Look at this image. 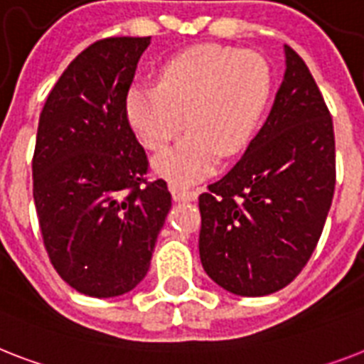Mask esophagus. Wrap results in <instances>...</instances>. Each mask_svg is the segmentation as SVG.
I'll return each instance as SVG.
<instances>
[{"label":"esophagus","mask_w":364,"mask_h":364,"mask_svg":"<svg viewBox=\"0 0 364 364\" xmlns=\"http://www.w3.org/2000/svg\"><path fill=\"white\" fill-rule=\"evenodd\" d=\"M170 191H172V196L176 202H194V200L198 198L196 191H191V188H185V187H177V185H172Z\"/></svg>","instance_id":"obj_1"}]
</instances>
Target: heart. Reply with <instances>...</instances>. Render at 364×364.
I'll return each mask as SVG.
<instances>
[{
    "label": "heart",
    "instance_id": "1",
    "mask_svg": "<svg viewBox=\"0 0 364 364\" xmlns=\"http://www.w3.org/2000/svg\"><path fill=\"white\" fill-rule=\"evenodd\" d=\"M271 97V69L243 50L203 44L162 65L159 84H134L125 112L146 147L159 151L185 127L188 134L155 159V170L176 185L211 176L226 156L243 151Z\"/></svg>",
    "mask_w": 364,
    "mask_h": 364
}]
</instances>
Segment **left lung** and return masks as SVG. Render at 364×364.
<instances>
[{"mask_svg": "<svg viewBox=\"0 0 364 364\" xmlns=\"http://www.w3.org/2000/svg\"><path fill=\"white\" fill-rule=\"evenodd\" d=\"M267 121L241 161L200 194V259L220 288L262 297L303 271L335 194V132L305 61L286 44Z\"/></svg>", "mask_w": 364, "mask_h": 364, "instance_id": "obj_1", "label": "left lung"}]
</instances>
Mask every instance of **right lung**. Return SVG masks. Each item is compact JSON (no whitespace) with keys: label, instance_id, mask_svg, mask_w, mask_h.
<instances>
[{"label":"right lung","instance_id":"right-lung-1","mask_svg":"<svg viewBox=\"0 0 364 364\" xmlns=\"http://www.w3.org/2000/svg\"><path fill=\"white\" fill-rule=\"evenodd\" d=\"M151 37H110L76 55L38 117L33 200L48 258L90 297L140 284L172 208L166 181H147V155L125 99Z\"/></svg>","mask_w":364,"mask_h":364}]
</instances>
